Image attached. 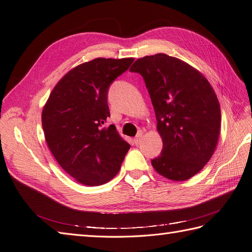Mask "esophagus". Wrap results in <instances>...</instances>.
Instances as JSON below:
<instances>
[{
    "instance_id": "1",
    "label": "esophagus",
    "mask_w": 252,
    "mask_h": 252,
    "mask_svg": "<svg viewBox=\"0 0 252 252\" xmlns=\"http://www.w3.org/2000/svg\"><path fill=\"white\" fill-rule=\"evenodd\" d=\"M143 140V131H140L138 134H136V136L134 138V143L135 145H139Z\"/></svg>"
}]
</instances>
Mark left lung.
Masks as SVG:
<instances>
[{
	"instance_id": "left-lung-1",
	"label": "left lung",
	"mask_w": 252,
	"mask_h": 252,
	"mask_svg": "<svg viewBox=\"0 0 252 252\" xmlns=\"http://www.w3.org/2000/svg\"><path fill=\"white\" fill-rule=\"evenodd\" d=\"M129 70L142 74L146 83L163 141L152 167L171 181L192 178L219 142L222 117L215 90L194 67L165 53L138 59Z\"/></svg>"
}]
</instances>
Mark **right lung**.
<instances>
[{
  "mask_svg": "<svg viewBox=\"0 0 252 252\" xmlns=\"http://www.w3.org/2000/svg\"><path fill=\"white\" fill-rule=\"evenodd\" d=\"M133 58H96L72 68L53 87L42 111L47 146L59 165L80 184L98 186L120 171L129 145L110 116V84L126 71Z\"/></svg>",
  "mask_w": 252,
  "mask_h": 252,
  "instance_id": "right-lung-1",
  "label": "right lung"
}]
</instances>
